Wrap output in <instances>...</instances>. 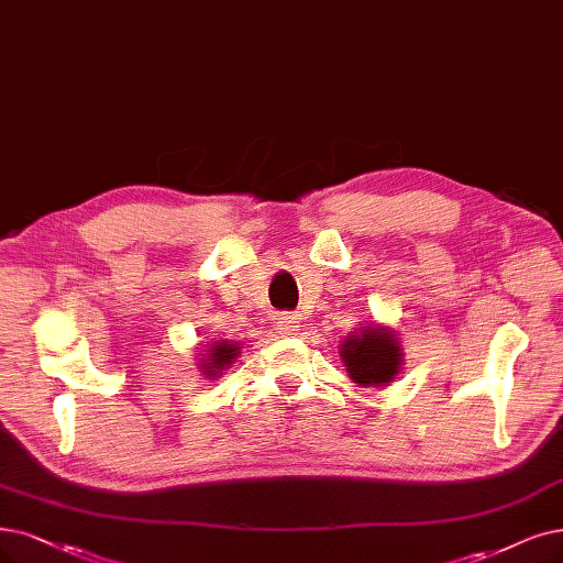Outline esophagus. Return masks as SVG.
<instances>
[{
  "mask_svg": "<svg viewBox=\"0 0 563 563\" xmlns=\"http://www.w3.org/2000/svg\"><path fill=\"white\" fill-rule=\"evenodd\" d=\"M278 329L283 331V334H287V336L297 334V331H299V318L292 316V313H283L278 318Z\"/></svg>",
  "mask_w": 563,
  "mask_h": 563,
  "instance_id": "1",
  "label": "esophagus"
}]
</instances>
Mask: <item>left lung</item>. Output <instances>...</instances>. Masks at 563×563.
I'll return each mask as SVG.
<instances>
[{
    "mask_svg": "<svg viewBox=\"0 0 563 563\" xmlns=\"http://www.w3.org/2000/svg\"><path fill=\"white\" fill-rule=\"evenodd\" d=\"M341 360L357 385L383 387L399 376L404 352L389 327L371 324L343 341Z\"/></svg>",
    "mask_w": 563,
    "mask_h": 563,
    "instance_id": "8db88e82",
    "label": "left lung"
}]
</instances>
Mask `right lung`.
Segmentation results:
<instances>
[{
	"instance_id": "right-lung-1",
	"label": "right lung",
	"mask_w": 563,
	"mask_h": 563,
	"mask_svg": "<svg viewBox=\"0 0 563 563\" xmlns=\"http://www.w3.org/2000/svg\"><path fill=\"white\" fill-rule=\"evenodd\" d=\"M239 357V345L232 341H213L211 347L206 350V355L199 362V368L203 371L206 378H216L224 368H229Z\"/></svg>"
}]
</instances>
